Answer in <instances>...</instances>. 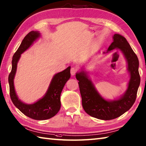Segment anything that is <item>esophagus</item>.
I'll return each instance as SVG.
<instances>
[{
    "mask_svg": "<svg viewBox=\"0 0 146 146\" xmlns=\"http://www.w3.org/2000/svg\"><path fill=\"white\" fill-rule=\"evenodd\" d=\"M76 72H77V69H76V68H75V67H73V68H71L70 73H71V75H72V76L75 75V74L76 73Z\"/></svg>",
    "mask_w": 146,
    "mask_h": 146,
    "instance_id": "1",
    "label": "esophagus"
}]
</instances>
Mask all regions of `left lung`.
<instances>
[{"label":"left lung","instance_id":"8db88e82","mask_svg":"<svg viewBox=\"0 0 146 146\" xmlns=\"http://www.w3.org/2000/svg\"><path fill=\"white\" fill-rule=\"evenodd\" d=\"M113 41L107 52L117 48L122 51L128 63V70L131 79L125 94L119 100L107 101L102 98L96 90L85 73H77L80 94L82 96L83 109L90 115L101 120H111L122 115L129 110L134 104L141 78L139 73V60L126 39L119 34L113 36Z\"/></svg>","mask_w":146,"mask_h":146}]
</instances>
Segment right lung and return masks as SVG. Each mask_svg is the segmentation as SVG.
I'll return each mask as SVG.
<instances>
[{
	"mask_svg": "<svg viewBox=\"0 0 146 146\" xmlns=\"http://www.w3.org/2000/svg\"><path fill=\"white\" fill-rule=\"evenodd\" d=\"M39 36V32L32 31L24 38L12 57V70L9 73L8 80L10 97L15 106L28 117L35 120H42L54 117L60 110L61 93L65 83L70 78V66L61 72L56 74L44 97L39 101L33 104L27 105L19 100L15 94L14 86V78L16 72L17 62L21 57V54L28 49Z\"/></svg>",
	"mask_w": 146,
	"mask_h": 146,
	"instance_id": "add662e5",
	"label": "right lung"
}]
</instances>
